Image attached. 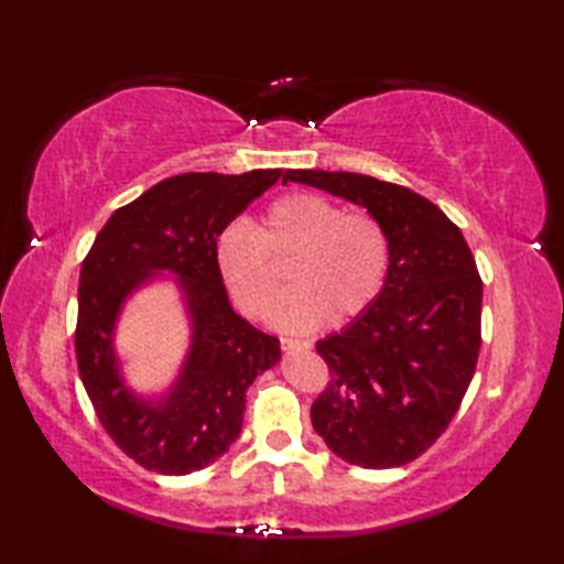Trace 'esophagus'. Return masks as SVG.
Wrapping results in <instances>:
<instances>
[{"label":"esophagus","instance_id":"34e87169","mask_svg":"<svg viewBox=\"0 0 564 564\" xmlns=\"http://www.w3.org/2000/svg\"><path fill=\"white\" fill-rule=\"evenodd\" d=\"M281 349H283V351H293V349H303V351H307V349H310V341H303V339H291V337H281Z\"/></svg>","mask_w":564,"mask_h":564}]
</instances>
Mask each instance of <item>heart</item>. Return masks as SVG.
Returning <instances> with one entry per match:
<instances>
[{"label":"heart","instance_id":"obj_1","mask_svg":"<svg viewBox=\"0 0 564 564\" xmlns=\"http://www.w3.org/2000/svg\"><path fill=\"white\" fill-rule=\"evenodd\" d=\"M291 261L293 289L275 305L273 322L310 332L322 322L344 325L376 303L390 263L382 225L368 213H344L317 194H291L263 213L259 232L232 223L215 242V261L242 313L267 317L281 289L279 261Z\"/></svg>","mask_w":564,"mask_h":564}]
</instances>
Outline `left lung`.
Wrapping results in <instances>:
<instances>
[{"label":"left lung","mask_w":564,"mask_h":564,"mask_svg":"<svg viewBox=\"0 0 564 564\" xmlns=\"http://www.w3.org/2000/svg\"><path fill=\"white\" fill-rule=\"evenodd\" d=\"M354 200L390 245L382 291L364 315L317 341L329 368L313 426L351 465L382 470L419 458L460 410L480 356L482 279L458 225L414 191L354 172L289 170Z\"/></svg>","instance_id":"1"}]
</instances>
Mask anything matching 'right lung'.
I'll use <instances>...</instances> for the list:
<instances>
[{"instance_id":"1","label":"right lung","mask_w":564,"mask_h":564,"mask_svg":"<svg viewBox=\"0 0 564 564\" xmlns=\"http://www.w3.org/2000/svg\"><path fill=\"white\" fill-rule=\"evenodd\" d=\"M281 174L188 172L164 178L118 208L82 261L75 329L79 378L106 434L152 473L188 475L218 460L242 431L249 386L279 364V339L230 307L215 242ZM154 270L180 275L195 339L173 392L160 403H145L117 373L112 327L124 297Z\"/></svg>"}]
</instances>
